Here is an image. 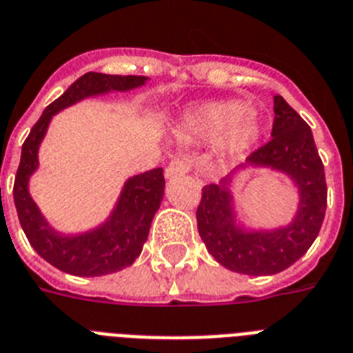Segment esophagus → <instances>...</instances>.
<instances>
[{
    "instance_id": "obj_1",
    "label": "esophagus",
    "mask_w": 353,
    "mask_h": 353,
    "mask_svg": "<svg viewBox=\"0 0 353 353\" xmlns=\"http://www.w3.org/2000/svg\"><path fill=\"white\" fill-rule=\"evenodd\" d=\"M192 170V159L188 157H177L168 163V167L165 168V177L167 179H176V177L185 176L186 172Z\"/></svg>"
}]
</instances>
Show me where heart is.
<instances>
[{
  "label": "heart",
  "mask_w": 353,
  "mask_h": 353,
  "mask_svg": "<svg viewBox=\"0 0 353 353\" xmlns=\"http://www.w3.org/2000/svg\"><path fill=\"white\" fill-rule=\"evenodd\" d=\"M179 134L190 143H216L219 156L239 159L259 141L263 123L245 101H206L183 114Z\"/></svg>",
  "instance_id": "heart-1"
}]
</instances>
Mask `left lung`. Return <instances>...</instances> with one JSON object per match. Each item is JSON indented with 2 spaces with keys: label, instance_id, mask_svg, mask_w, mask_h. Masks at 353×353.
Listing matches in <instances>:
<instances>
[{
  "label": "left lung",
  "instance_id": "1",
  "mask_svg": "<svg viewBox=\"0 0 353 353\" xmlns=\"http://www.w3.org/2000/svg\"><path fill=\"white\" fill-rule=\"evenodd\" d=\"M274 114L270 141L219 185H206L196 214L197 230L212 257L246 276H274L294 265L316 241L326 212L325 167L310 127L281 96H274ZM248 168H268L291 179L298 210L290 223L254 229L239 219L231 186Z\"/></svg>",
  "mask_w": 353,
  "mask_h": 353
}]
</instances>
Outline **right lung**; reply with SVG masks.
<instances>
[{"instance_id":"right-lung-1","label":"right lung","mask_w":353,"mask_h":353,"mask_svg":"<svg viewBox=\"0 0 353 353\" xmlns=\"http://www.w3.org/2000/svg\"><path fill=\"white\" fill-rule=\"evenodd\" d=\"M147 81L148 77L145 76L87 72L45 108L23 143L21 161L14 181V205L18 210L19 223L34 250L65 274L97 277L130 266L141 254L152 219L159 210L165 196V177L163 168L128 177L110 216L101 225L79 234H63L47 221L28 190L30 177L39 168V147L47 136L48 125L57 112L87 97L128 92L143 87Z\"/></svg>"}]
</instances>
